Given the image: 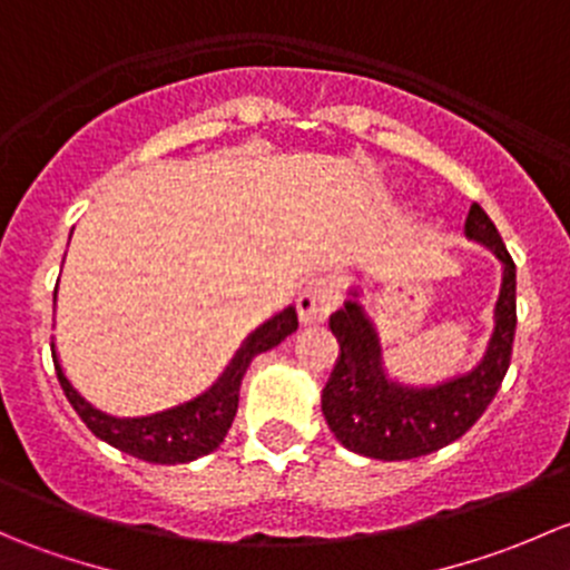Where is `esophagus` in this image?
<instances>
[{
	"label": "esophagus",
	"mask_w": 570,
	"mask_h": 570,
	"mask_svg": "<svg viewBox=\"0 0 570 570\" xmlns=\"http://www.w3.org/2000/svg\"><path fill=\"white\" fill-rule=\"evenodd\" d=\"M342 301V284L333 275H317L306 281L301 297H297V312L303 322H322Z\"/></svg>",
	"instance_id": "obj_1"
}]
</instances>
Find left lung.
Instances as JSON below:
<instances>
[{
  "instance_id": "1",
  "label": "left lung",
  "mask_w": 570,
  "mask_h": 570,
  "mask_svg": "<svg viewBox=\"0 0 570 570\" xmlns=\"http://www.w3.org/2000/svg\"><path fill=\"white\" fill-rule=\"evenodd\" d=\"M465 237L488 245L504 264L497 327L485 358L469 375L433 389L396 386L383 375L381 344L364 308L347 301L331 317L342 355L322 392V413L347 450L377 461H411L439 452L469 433L502 386L515 336V264L480 204H471Z\"/></svg>"
}]
</instances>
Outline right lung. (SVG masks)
Wrapping results in <instances>:
<instances>
[{"mask_svg": "<svg viewBox=\"0 0 570 570\" xmlns=\"http://www.w3.org/2000/svg\"><path fill=\"white\" fill-rule=\"evenodd\" d=\"M295 331L297 314L295 308H286L284 314L273 317L267 325H262L253 333L217 386H212L204 396L187 402V405H178L174 411L154 413V416L142 419H115L109 413L96 411L66 381L55 350H51V358H55L57 381H60L62 392H66L73 411L79 413V419L88 424V430L96 439L107 441L115 450L126 452L131 458H140L146 463L170 465L189 463L195 458L209 455V452H215L223 444L234 416H237L239 383H243V375L250 366V361L258 353H264V350H273L275 344H281Z\"/></svg>", "mask_w": 570, "mask_h": 570, "instance_id": "obj_1", "label": "right lung"}]
</instances>
